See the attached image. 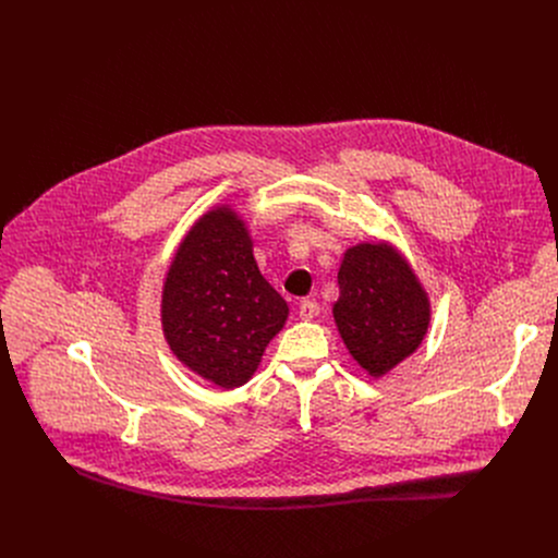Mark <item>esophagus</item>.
Masks as SVG:
<instances>
[{"instance_id": "1", "label": "esophagus", "mask_w": 558, "mask_h": 558, "mask_svg": "<svg viewBox=\"0 0 558 558\" xmlns=\"http://www.w3.org/2000/svg\"><path fill=\"white\" fill-rule=\"evenodd\" d=\"M315 313H317V304H315L313 300H302V302H300V306H298L300 320H313Z\"/></svg>"}]
</instances>
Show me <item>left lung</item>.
Instances as JSON below:
<instances>
[{"label":"left lung","mask_w":558,"mask_h":558,"mask_svg":"<svg viewBox=\"0 0 558 558\" xmlns=\"http://www.w3.org/2000/svg\"><path fill=\"white\" fill-rule=\"evenodd\" d=\"M338 284V331L368 375L381 377L417 351L430 325V302L400 252L386 243L347 250Z\"/></svg>","instance_id":"obj_1"}]
</instances>
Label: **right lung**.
Instances as JSON below:
<instances>
[{
  "label": "right lung",
  "mask_w": 558,
  "mask_h": 558,
  "mask_svg": "<svg viewBox=\"0 0 558 558\" xmlns=\"http://www.w3.org/2000/svg\"><path fill=\"white\" fill-rule=\"evenodd\" d=\"M252 247L241 216L216 207L190 229L163 284L161 323L170 349L220 388L250 381L289 315Z\"/></svg>",
  "instance_id": "right-lung-1"
}]
</instances>
